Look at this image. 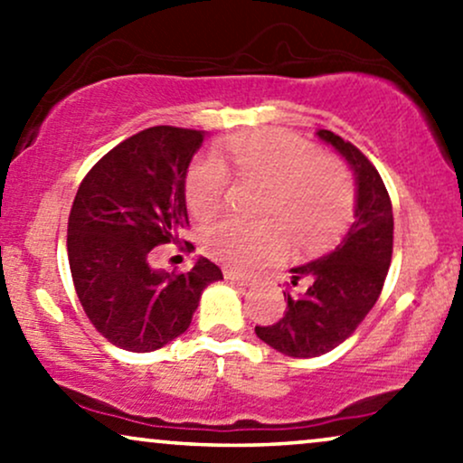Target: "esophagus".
I'll list each match as a JSON object with an SVG mask.
<instances>
[{"instance_id":"1","label":"esophagus","mask_w":463,"mask_h":463,"mask_svg":"<svg viewBox=\"0 0 463 463\" xmlns=\"http://www.w3.org/2000/svg\"><path fill=\"white\" fill-rule=\"evenodd\" d=\"M224 279L231 280V283L241 285V287H254V283H257V280L250 279V276H243V274L235 272V269H228V268L224 269Z\"/></svg>"}]
</instances>
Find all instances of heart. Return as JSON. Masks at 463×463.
<instances>
[{
	"label": "heart",
	"instance_id": "1",
	"mask_svg": "<svg viewBox=\"0 0 463 463\" xmlns=\"http://www.w3.org/2000/svg\"><path fill=\"white\" fill-rule=\"evenodd\" d=\"M228 154L239 176L269 183L263 215L272 220H222L202 232V246L215 261L237 269H259L283 259L296 237L302 248H324L353 220L354 194L346 169L320 156L313 143L289 130H259L235 137ZM228 172L215 156H200L184 183L195 220H211L224 206ZM279 220L276 221L275 217Z\"/></svg>",
	"mask_w": 463,
	"mask_h": 463
}]
</instances>
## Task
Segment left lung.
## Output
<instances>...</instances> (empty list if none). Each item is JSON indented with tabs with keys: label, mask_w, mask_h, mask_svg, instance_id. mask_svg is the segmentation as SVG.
I'll list each match as a JSON object with an SVG mask.
<instances>
[{
	"label": "left lung",
	"mask_w": 463,
	"mask_h": 463,
	"mask_svg": "<svg viewBox=\"0 0 463 463\" xmlns=\"http://www.w3.org/2000/svg\"><path fill=\"white\" fill-rule=\"evenodd\" d=\"M317 137L346 161L354 176V222L324 257L291 268V285L307 289L287 294V311L272 326H257L259 339L287 357H320L337 348L364 322L383 289L394 243V215L387 189L368 158L331 130Z\"/></svg>",
	"instance_id": "obj_1"
}]
</instances>
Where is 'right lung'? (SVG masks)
<instances>
[{
    "label": "right lung",
    "mask_w": 463,
    "mask_h": 463,
    "mask_svg": "<svg viewBox=\"0 0 463 463\" xmlns=\"http://www.w3.org/2000/svg\"><path fill=\"white\" fill-rule=\"evenodd\" d=\"M204 139V130L174 126L141 130L80 184L69 213V268L84 313L117 348H163L187 331L202 291L224 279L204 257L184 274L150 265L152 248L178 241L189 226L184 180Z\"/></svg>",
    "instance_id": "1"
}]
</instances>
